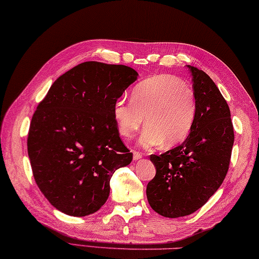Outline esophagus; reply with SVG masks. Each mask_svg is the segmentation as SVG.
<instances>
[{
    "label": "esophagus",
    "instance_id": "obj_1",
    "mask_svg": "<svg viewBox=\"0 0 259 259\" xmlns=\"http://www.w3.org/2000/svg\"><path fill=\"white\" fill-rule=\"evenodd\" d=\"M142 156H143V154H142V153L137 152V151H133V159H134L135 161L142 159Z\"/></svg>",
    "mask_w": 259,
    "mask_h": 259
}]
</instances>
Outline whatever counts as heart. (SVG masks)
I'll return each instance as SVG.
<instances>
[{"label":"heart","instance_id":"1","mask_svg":"<svg viewBox=\"0 0 259 259\" xmlns=\"http://www.w3.org/2000/svg\"><path fill=\"white\" fill-rule=\"evenodd\" d=\"M197 109L196 95L186 82L172 75H160L137 85L132 99L116 100L113 114L119 134L126 139L135 135L146 116L140 143L153 147L164 142L168 147L187 140Z\"/></svg>","mask_w":259,"mask_h":259}]
</instances>
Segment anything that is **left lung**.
I'll use <instances>...</instances> for the list:
<instances>
[{"label": "left lung", "mask_w": 259, "mask_h": 259, "mask_svg": "<svg viewBox=\"0 0 259 259\" xmlns=\"http://www.w3.org/2000/svg\"><path fill=\"white\" fill-rule=\"evenodd\" d=\"M197 99V117L181 145L151 155L156 174L147 183L152 209L163 217L191 214L217 191L228 172L235 134L230 109L207 73L188 66Z\"/></svg>", "instance_id": "1"}]
</instances>
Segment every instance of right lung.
<instances>
[{
  "mask_svg": "<svg viewBox=\"0 0 259 259\" xmlns=\"http://www.w3.org/2000/svg\"><path fill=\"white\" fill-rule=\"evenodd\" d=\"M137 72L86 61L52 83L31 119L28 154L36 186L61 212L85 217L109 196V181L133 159L113 108Z\"/></svg>",
  "mask_w": 259,
  "mask_h": 259,
  "instance_id": "1",
  "label": "right lung"
}]
</instances>
